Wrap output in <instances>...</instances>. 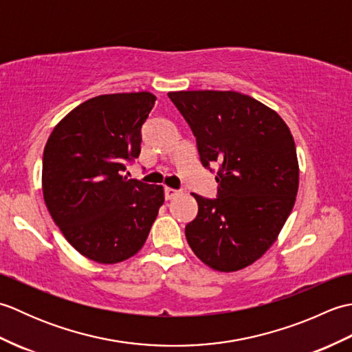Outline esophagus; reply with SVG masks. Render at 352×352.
I'll list each match as a JSON object with an SVG mask.
<instances>
[{
	"mask_svg": "<svg viewBox=\"0 0 352 352\" xmlns=\"http://www.w3.org/2000/svg\"><path fill=\"white\" fill-rule=\"evenodd\" d=\"M163 193H164V199H172L178 195V192L175 189H170V188H164Z\"/></svg>",
	"mask_w": 352,
	"mask_h": 352,
	"instance_id": "obj_1",
	"label": "esophagus"
}]
</instances>
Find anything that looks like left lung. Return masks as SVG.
<instances>
[{
    "instance_id": "left-lung-1",
    "label": "left lung",
    "mask_w": 352,
    "mask_h": 352,
    "mask_svg": "<svg viewBox=\"0 0 352 352\" xmlns=\"http://www.w3.org/2000/svg\"><path fill=\"white\" fill-rule=\"evenodd\" d=\"M213 172L218 198L193 193L197 218L186 239L207 266L233 272L267 251L294 208L300 182L296 148L276 111L233 91L169 92Z\"/></svg>"
}]
</instances>
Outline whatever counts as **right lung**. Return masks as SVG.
Here are the masks:
<instances>
[{"label":"right lung","mask_w":352,"mask_h":352,"mask_svg":"<svg viewBox=\"0 0 352 352\" xmlns=\"http://www.w3.org/2000/svg\"><path fill=\"white\" fill-rule=\"evenodd\" d=\"M149 92L100 95L58 122L43 149L42 190L51 218L74 248L119 263L144 246L163 204V188L126 178L140 154Z\"/></svg>","instance_id":"right-lung-1"}]
</instances>
